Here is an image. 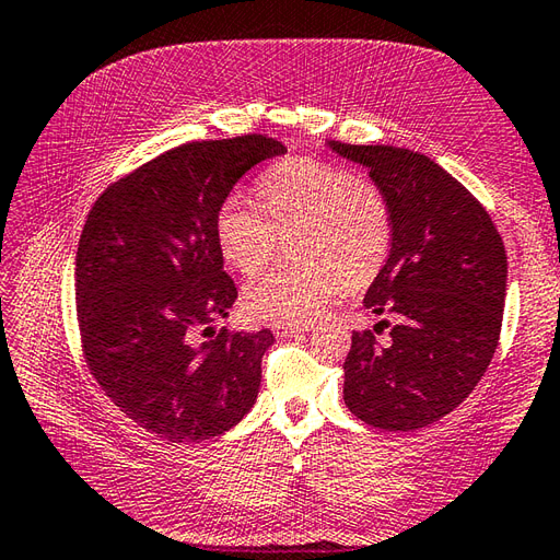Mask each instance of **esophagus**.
<instances>
[{
    "mask_svg": "<svg viewBox=\"0 0 560 560\" xmlns=\"http://www.w3.org/2000/svg\"><path fill=\"white\" fill-rule=\"evenodd\" d=\"M311 329H313V323H277L273 325V331L283 337H293V335H299V331H311Z\"/></svg>",
    "mask_w": 560,
    "mask_h": 560,
    "instance_id": "34e87169",
    "label": "esophagus"
}]
</instances>
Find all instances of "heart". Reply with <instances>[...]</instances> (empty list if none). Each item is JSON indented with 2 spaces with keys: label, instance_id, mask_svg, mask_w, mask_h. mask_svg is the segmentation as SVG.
Here are the masks:
<instances>
[{
  "label": "heart",
  "instance_id": "heart-1",
  "mask_svg": "<svg viewBox=\"0 0 560 560\" xmlns=\"http://www.w3.org/2000/svg\"><path fill=\"white\" fill-rule=\"evenodd\" d=\"M261 207L229 197L217 217V241L229 265L255 277L293 241L301 261L249 283L245 311L259 319L303 323L343 287H368L392 249V201L375 177L323 159H287L259 177Z\"/></svg>",
  "mask_w": 560,
  "mask_h": 560
}]
</instances>
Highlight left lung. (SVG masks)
<instances>
[{
    "mask_svg": "<svg viewBox=\"0 0 560 560\" xmlns=\"http://www.w3.org/2000/svg\"><path fill=\"white\" fill-rule=\"evenodd\" d=\"M392 201V249L365 293L383 319L353 331L343 401L385 431H416L471 395L501 339L508 257L489 211L423 153L329 141ZM390 327V339L374 337Z\"/></svg>",
    "mask_w": 560,
    "mask_h": 560,
    "instance_id": "left-lung-1",
    "label": "left lung"
}]
</instances>
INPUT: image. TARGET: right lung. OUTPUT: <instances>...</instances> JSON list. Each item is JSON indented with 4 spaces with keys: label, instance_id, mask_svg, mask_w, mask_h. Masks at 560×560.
Instances as JSON below:
<instances>
[{
    "label": "right lung",
    "instance_id": "obj_1",
    "mask_svg": "<svg viewBox=\"0 0 560 560\" xmlns=\"http://www.w3.org/2000/svg\"><path fill=\"white\" fill-rule=\"evenodd\" d=\"M287 147L267 135L187 141L93 201L77 249V319L91 375L127 419L168 443H199L253 407L269 329L197 331L229 317L219 209L233 185Z\"/></svg>",
    "mask_w": 560,
    "mask_h": 560
}]
</instances>
